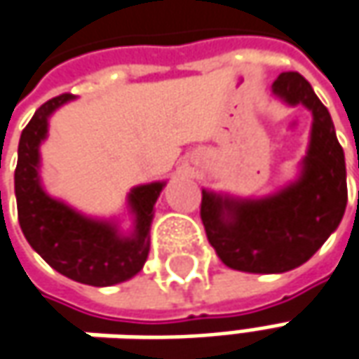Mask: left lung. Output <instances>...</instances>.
I'll list each match as a JSON object with an SVG mask.
<instances>
[{"instance_id":"obj_1","label":"left lung","mask_w":359,"mask_h":359,"mask_svg":"<svg viewBox=\"0 0 359 359\" xmlns=\"http://www.w3.org/2000/svg\"><path fill=\"white\" fill-rule=\"evenodd\" d=\"M272 93L312 113L298 179L262 198L203 189L201 218L208 242L232 270L282 274L314 256L340 226L348 204L346 161L327 109L296 71L280 73Z\"/></svg>"}]
</instances>
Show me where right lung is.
Segmentation results:
<instances>
[{
  "mask_svg": "<svg viewBox=\"0 0 359 359\" xmlns=\"http://www.w3.org/2000/svg\"><path fill=\"white\" fill-rule=\"evenodd\" d=\"M73 99L59 95L43 103L21 133L15 168L19 226L33 250L59 274L89 286H113L139 274L147 262L155 203L167 182L130 189V230L121 229L118 218L87 217L51 196L41 184L39 147L47 139L51 115Z\"/></svg>",
  "mask_w": 359,
  "mask_h": 359,
  "instance_id": "right-lung-1",
  "label": "right lung"
}]
</instances>
